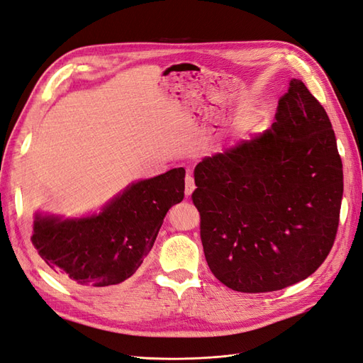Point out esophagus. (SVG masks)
<instances>
[{"mask_svg":"<svg viewBox=\"0 0 363 363\" xmlns=\"http://www.w3.org/2000/svg\"><path fill=\"white\" fill-rule=\"evenodd\" d=\"M195 189V183H194V179L191 177V175H186L184 179V194L186 196H189Z\"/></svg>","mask_w":363,"mask_h":363,"instance_id":"esophagus-1","label":"esophagus"}]
</instances>
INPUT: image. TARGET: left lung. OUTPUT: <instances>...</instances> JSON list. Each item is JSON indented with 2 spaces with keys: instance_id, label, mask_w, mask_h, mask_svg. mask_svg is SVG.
I'll return each instance as SVG.
<instances>
[{
  "instance_id": "obj_1",
  "label": "left lung",
  "mask_w": 363,
  "mask_h": 363,
  "mask_svg": "<svg viewBox=\"0 0 363 363\" xmlns=\"http://www.w3.org/2000/svg\"><path fill=\"white\" fill-rule=\"evenodd\" d=\"M194 177L204 256L227 288H288L330 252L342 162L330 119L301 80H291L271 128L204 157Z\"/></svg>"
}]
</instances>
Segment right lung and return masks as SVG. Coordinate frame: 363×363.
<instances>
[{
	"instance_id": "1",
	"label": "right lung",
	"mask_w": 363,
	"mask_h": 363,
	"mask_svg": "<svg viewBox=\"0 0 363 363\" xmlns=\"http://www.w3.org/2000/svg\"><path fill=\"white\" fill-rule=\"evenodd\" d=\"M184 196V169L128 184L100 213L63 218L38 212L31 242L62 279L101 289L130 279L155 245L163 218Z\"/></svg>"
}]
</instances>
